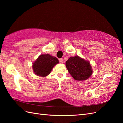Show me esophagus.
<instances>
[{"label":"esophagus","instance_id":"34e87169","mask_svg":"<svg viewBox=\"0 0 123 123\" xmlns=\"http://www.w3.org/2000/svg\"><path fill=\"white\" fill-rule=\"evenodd\" d=\"M59 61H60V63H63V59H62V58H61V59H59Z\"/></svg>","mask_w":123,"mask_h":123}]
</instances>
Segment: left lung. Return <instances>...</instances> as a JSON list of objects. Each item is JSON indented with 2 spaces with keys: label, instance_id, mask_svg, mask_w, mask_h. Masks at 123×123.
Returning <instances> with one entry per match:
<instances>
[{
  "label": "left lung",
  "instance_id": "obj_1",
  "mask_svg": "<svg viewBox=\"0 0 123 123\" xmlns=\"http://www.w3.org/2000/svg\"><path fill=\"white\" fill-rule=\"evenodd\" d=\"M66 65L70 74L75 80H86L92 74L90 62L78 55L70 57Z\"/></svg>",
  "mask_w": 123,
  "mask_h": 123
}]
</instances>
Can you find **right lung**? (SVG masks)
Here are the masks:
<instances>
[{"mask_svg":"<svg viewBox=\"0 0 123 123\" xmlns=\"http://www.w3.org/2000/svg\"><path fill=\"white\" fill-rule=\"evenodd\" d=\"M59 60L50 54H41L33 63V70L34 74L40 77H46L50 74L53 68Z\"/></svg>","mask_w":123,"mask_h":123,"instance_id":"right-lung-1","label":"right lung"}]
</instances>
